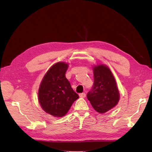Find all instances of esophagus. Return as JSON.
I'll list each match as a JSON object with an SVG mask.
<instances>
[{
    "label": "esophagus",
    "instance_id": "esophagus-1",
    "mask_svg": "<svg viewBox=\"0 0 152 152\" xmlns=\"http://www.w3.org/2000/svg\"><path fill=\"white\" fill-rule=\"evenodd\" d=\"M79 96L80 98H85L86 97V93H80L79 94Z\"/></svg>",
    "mask_w": 152,
    "mask_h": 152
}]
</instances>
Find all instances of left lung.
<instances>
[{"label": "left lung", "instance_id": "obj_1", "mask_svg": "<svg viewBox=\"0 0 152 152\" xmlns=\"http://www.w3.org/2000/svg\"><path fill=\"white\" fill-rule=\"evenodd\" d=\"M93 70L94 84L87 98L96 112L103 113L117 105L119 93L115 78L107 66H96Z\"/></svg>", "mask_w": 152, "mask_h": 152}]
</instances>
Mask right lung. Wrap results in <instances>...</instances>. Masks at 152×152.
I'll return each instance as SVG.
<instances>
[{"label":"right lung","instance_id":"add662e5","mask_svg":"<svg viewBox=\"0 0 152 152\" xmlns=\"http://www.w3.org/2000/svg\"><path fill=\"white\" fill-rule=\"evenodd\" d=\"M68 64L59 62L48 71L39 90V100L44 111L54 117H63L79 98L65 77Z\"/></svg>","mask_w":152,"mask_h":152}]
</instances>
